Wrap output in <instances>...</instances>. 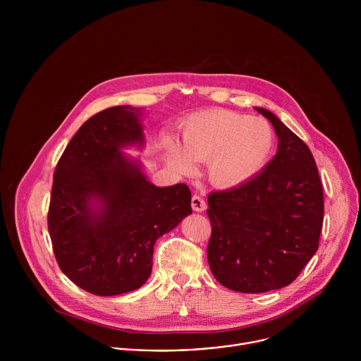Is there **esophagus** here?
<instances>
[{"mask_svg": "<svg viewBox=\"0 0 361 361\" xmlns=\"http://www.w3.org/2000/svg\"><path fill=\"white\" fill-rule=\"evenodd\" d=\"M191 207H192V210L194 212H204L205 209H207V204H205V201H204V198H201L200 195H192L191 197Z\"/></svg>", "mask_w": 361, "mask_h": 361, "instance_id": "obj_1", "label": "esophagus"}]
</instances>
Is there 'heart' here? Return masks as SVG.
Returning a JSON list of instances; mask_svg holds the SVG:
<instances>
[{"label":"heart","mask_w":361,"mask_h":361,"mask_svg":"<svg viewBox=\"0 0 361 361\" xmlns=\"http://www.w3.org/2000/svg\"><path fill=\"white\" fill-rule=\"evenodd\" d=\"M183 147L164 140L166 156L178 173H191L194 161L207 163L210 181L234 188L251 180L269 161L274 133L263 118L231 110L194 113L183 121Z\"/></svg>","instance_id":"obj_1"}]
</instances>
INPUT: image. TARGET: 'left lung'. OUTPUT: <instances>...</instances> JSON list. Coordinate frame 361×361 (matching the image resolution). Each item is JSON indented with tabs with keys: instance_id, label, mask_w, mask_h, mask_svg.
<instances>
[{
	"instance_id": "8db88e82",
	"label": "left lung",
	"mask_w": 361,
	"mask_h": 361,
	"mask_svg": "<svg viewBox=\"0 0 361 361\" xmlns=\"http://www.w3.org/2000/svg\"><path fill=\"white\" fill-rule=\"evenodd\" d=\"M279 151L247 183L209 195L207 259L216 280L240 293L291 284L319 248L323 184L313 154L273 113Z\"/></svg>"
}]
</instances>
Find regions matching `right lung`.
Wrapping results in <instances>:
<instances>
[{
    "mask_svg": "<svg viewBox=\"0 0 361 361\" xmlns=\"http://www.w3.org/2000/svg\"><path fill=\"white\" fill-rule=\"evenodd\" d=\"M140 110L117 106L88 118L60 157L48 207V233L61 271L95 295L140 288L154 244L191 214L185 184L156 187L120 151L142 144ZM98 199L97 212L90 201Z\"/></svg>",
    "mask_w": 361,
    "mask_h": 361,
    "instance_id": "right-lung-1",
    "label": "right lung"
}]
</instances>
